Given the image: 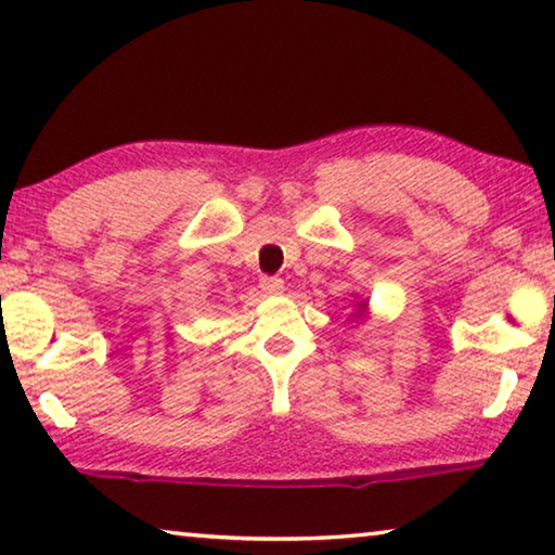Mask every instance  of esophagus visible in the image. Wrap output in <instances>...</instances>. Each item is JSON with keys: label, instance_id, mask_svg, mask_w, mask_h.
<instances>
[{"label": "esophagus", "instance_id": "esophagus-1", "mask_svg": "<svg viewBox=\"0 0 555 555\" xmlns=\"http://www.w3.org/2000/svg\"><path fill=\"white\" fill-rule=\"evenodd\" d=\"M259 288L264 291V294H281V291H284V281L279 276H261Z\"/></svg>", "mask_w": 555, "mask_h": 555}]
</instances>
